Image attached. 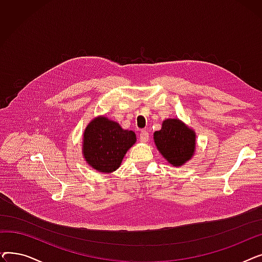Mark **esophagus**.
I'll return each instance as SVG.
<instances>
[{
	"label": "esophagus",
	"mask_w": 262,
	"mask_h": 262,
	"mask_svg": "<svg viewBox=\"0 0 262 262\" xmlns=\"http://www.w3.org/2000/svg\"><path fill=\"white\" fill-rule=\"evenodd\" d=\"M139 139L141 142L145 143L148 141V133L147 130H141L140 132V136H139Z\"/></svg>",
	"instance_id": "34e87169"
}]
</instances>
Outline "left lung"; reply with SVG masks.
<instances>
[{"label":"left lung","mask_w":262,"mask_h":262,"mask_svg":"<svg viewBox=\"0 0 262 262\" xmlns=\"http://www.w3.org/2000/svg\"><path fill=\"white\" fill-rule=\"evenodd\" d=\"M159 153L174 167L183 166L195 152V132L178 119H167L154 133Z\"/></svg>","instance_id":"obj_1"}]
</instances>
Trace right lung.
<instances>
[{"instance_id":"add662e5","label":"right lung","mask_w":262,"mask_h":262,"mask_svg":"<svg viewBox=\"0 0 262 262\" xmlns=\"http://www.w3.org/2000/svg\"><path fill=\"white\" fill-rule=\"evenodd\" d=\"M133 130L123 129L119 123L98 117L84 132L82 155L90 167L102 173H112L122 163L123 157L135 144Z\"/></svg>"}]
</instances>
